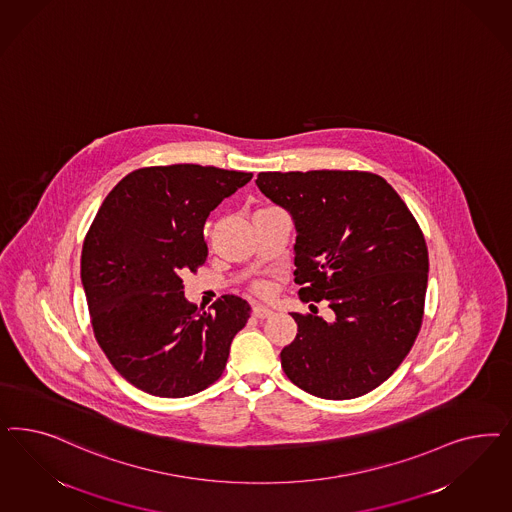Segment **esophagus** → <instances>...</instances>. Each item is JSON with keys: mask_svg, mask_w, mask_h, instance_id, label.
Listing matches in <instances>:
<instances>
[{"mask_svg": "<svg viewBox=\"0 0 512 512\" xmlns=\"http://www.w3.org/2000/svg\"><path fill=\"white\" fill-rule=\"evenodd\" d=\"M273 311L271 309H267V307H262V305H256L254 309H252V316H256V318H260V320H265V318H271L273 316Z\"/></svg>", "mask_w": 512, "mask_h": 512, "instance_id": "34e87169", "label": "esophagus"}]
</instances>
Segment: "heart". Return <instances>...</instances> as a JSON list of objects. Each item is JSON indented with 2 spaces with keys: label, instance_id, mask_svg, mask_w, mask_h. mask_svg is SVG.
Listing matches in <instances>:
<instances>
[{
  "label": "heart",
  "instance_id": "b5f03b06",
  "mask_svg": "<svg viewBox=\"0 0 512 512\" xmlns=\"http://www.w3.org/2000/svg\"><path fill=\"white\" fill-rule=\"evenodd\" d=\"M256 292H258V294H265V292H267V286H265V284H258V286H256Z\"/></svg>",
  "mask_w": 512,
  "mask_h": 512
}]
</instances>
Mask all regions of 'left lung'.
<instances>
[{
	"label": "left lung",
	"instance_id": "1",
	"mask_svg": "<svg viewBox=\"0 0 512 512\" xmlns=\"http://www.w3.org/2000/svg\"><path fill=\"white\" fill-rule=\"evenodd\" d=\"M258 188L296 226L299 297L328 301L330 322L292 313L286 377L322 399H354L388 379L413 348L428 288V247L396 190L365 171L260 173Z\"/></svg>",
	"mask_w": 512,
	"mask_h": 512
}]
</instances>
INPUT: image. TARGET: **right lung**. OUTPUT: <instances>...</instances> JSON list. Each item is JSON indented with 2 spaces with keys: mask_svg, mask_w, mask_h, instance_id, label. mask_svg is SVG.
Returning <instances> with one entry per match:
<instances>
[{
  "mask_svg": "<svg viewBox=\"0 0 512 512\" xmlns=\"http://www.w3.org/2000/svg\"><path fill=\"white\" fill-rule=\"evenodd\" d=\"M252 173L143 167L103 199L84 239L81 281L94 335L116 371L150 396H194L220 379L250 305L222 296L201 313L182 273L205 262L203 226Z\"/></svg>",
  "mask_w": 512,
  "mask_h": 512,
  "instance_id": "1",
  "label": "right lung"
}]
</instances>
